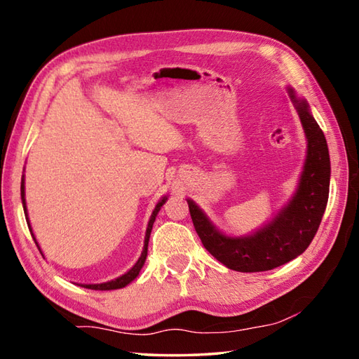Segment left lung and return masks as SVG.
Returning a JSON list of instances; mask_svg holds the SVG:
<instances>
[{
	"label": "left lung",
	"mask_w": 359,
	"mask_h": 359,
	"mask_svg": "<svg viewBox=\"0 0 359 359\" xmlns=\"http://www.w3.org/2000/svg\"><path fill=\"white\" fill-rule=\"evenodd\" d=\"M288 93L307 135V158L299 187L287 207L253 236L228 238L216 230L193 201H187L203 247L230 270L266 271L290 262L307 250L324 216L330 188L329 148L309 104L297 100L292 89Z\"/></svg>",
	"instance_id": "1"
}]
</instances>
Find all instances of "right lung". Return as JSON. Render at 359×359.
Listing matches in <instances>:
<instances>
[{
	"label": "right lung",
	"instance_id": "right-lung-1",
	"mask_svg": "<svg viewBox=\"0 0 359 359\" xmlns=\"http://www.w3.org/2000/svg\"><path fill=\"white\" fill-rule=\"evenodd\" d=\"M21 201H22V208H25V215L27 216L26 199H25V179H21ZM165 202H166V197H163V199L160 201V202L156 205L154 211H152L151 219H149V224H148V228H147V236H144V245H143L142 256L139 257V261L135 262V265L133 266V269L129 270L128 273H125L123 276H120V278L114 279V280H109V282H104V284H89V285H81V287H86V288H90V290H117V288H123V287H126V285L129 284V282L134 280L137 276H139V273H140V270H142V266H143L144 261H147V255H148V242H149V236H151L152 225H154V220H156V216H157V212H158L160 207H162V205H163ZM26 220H27V225L30 226V224H29V217H27ZM29 230H30V233H32V228H29ZM32 238H34V241H35V236H34V234H32ZM35 243H36V247H38V242H36V241H35ZM38 250H40V247H38ZM40 253H41V250H40Z\"/></svg>",
	"mask_w": 359,
	"mask_h": 359
}]
</instances>
